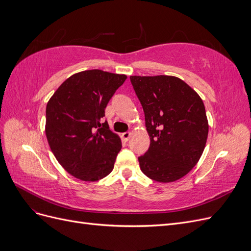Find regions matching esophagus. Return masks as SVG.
<instances>
[{
	"mask_svg": "<svg viewBox=\"0 0 251 251\" xmlns=\"http://www.w3.org/2000/svg\"><path fill=\"white\" fill-rule=\"evenodd\" d=\"M132 134L130 132H126V133H123V138L125 141H128V139L131 138Z\"/></svg>",
	"mask_w": 251,
	"mask_h": 251,
	"instance_id": "34e87169",
	"label": "esophagus"
}]
</instances>
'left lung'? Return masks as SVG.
Instances as JSON below:
<instances>
[{
	"label": "left lung",
	"mask_w": 251,
	"mask_h": 251,
	"mask_svg": "<svg viewBox=\"0 0 251 251\" xmlns=\"http://www.w3.org/2000/svg\"><path fill=\"white\" fill-rule=\"evenodd\" d=\"M141 102L150 148L138 158L147 177L169 183L198 163L206 144L208 120L201 97L176 76H131Z\"/></svg>",
	"instance_id": "8db88e82"
}]
</instances>
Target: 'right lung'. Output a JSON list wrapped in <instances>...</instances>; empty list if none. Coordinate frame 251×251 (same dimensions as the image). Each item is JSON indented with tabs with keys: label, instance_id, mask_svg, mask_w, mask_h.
Masks as SVG:
<instances>
[{
	"label": "right lung",
	"instance_id": "1",
	"mask_svg": "<svg viewBox=\"0 0 251 251\" xmlns=\"http://www.w3.org/2000/svg\"><path fill=\"white\" fill-rule=\"evenodd\" d=\"M126 79L125 74L81 71L67 78L49 100L45 126L49 147L73 177L93 182L112 172L121 140L101 119Z\"/></svg>",
	"mask_w": 251,
	"mask_h": 251
}]
</instances>
